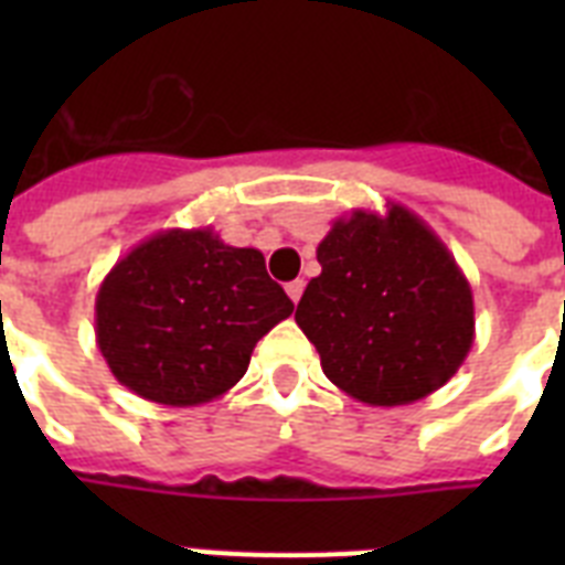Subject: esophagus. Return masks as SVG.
<instances>
[{"instance_id":"34e87169","label":"esophagus","mask_w":565,"mask_h":565,"mask_svg":"<svg viewBox=\"0 0 565 565\" xmlns=\"http://www.w3.org/2000/svg\"><path fill=\"white\" fill-rule=\"evenodd\" d=\"M301 292H305V281H301V278H296V281L287 284V296H290V299L296 301V305H299Z\"/></svg>"}]
</instances>
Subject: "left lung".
Masks as SVG:
<instances>
[{
    "mask_svg": "<svg viewBox=\"0 0 565 565\" xmlns=\"http://www.w3.org/2000/svg\"><path fill=\"white\" fill-rule=\"evenodd\" d=\"M296 322L331 384L363 404L419 402L475 340L472 287L446 243L404 204L354 211L319 243Z\"/></svg>",
    "mask_w": 565,
    "mask_h": 565,
    "instance_id": "8db88e82",
    "label": "left lung"
}]
</instances>
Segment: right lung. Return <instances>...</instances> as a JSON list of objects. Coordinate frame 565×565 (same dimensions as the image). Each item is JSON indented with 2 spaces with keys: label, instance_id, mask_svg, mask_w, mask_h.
Segmentation results:
<instances>
[{
  "label": "right lung",
  "instance_id": "right-lung-1",
  "mask_svg": "<svg viewBox=\"0 0 565 565\" xmlns=\"http://www.w3.org/2000/svg\"><path fill=\"white\" fill-rule=\"evenodd\" d=\"M292 313L257 248L211 228L158 231L105 275L96 343L119 384L146 402L193 407L246 375L257 340Z\"/></svg>",
  "mask_w": 565,
  "mask_h": 565
}]
</instances>
